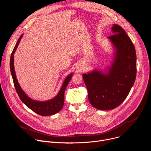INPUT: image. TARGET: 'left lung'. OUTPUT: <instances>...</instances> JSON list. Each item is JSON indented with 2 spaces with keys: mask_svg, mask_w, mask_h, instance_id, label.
I'll list each match as a JSON object with an SVG mask.
<instances>
[{
  "mask_svg": "<svg viewBox=\"0 0 151 151\" xmlns=\"http://www.w3.org/2000/svg\"><path fill=\"white\" fill-rule=\"evenodd\" d=\"M107 37L114 47L111 66L103 72L94 69L82 75L90 103L96 109L111 110L126 99L136 76V54L132 41L118 24L112 27Z\"/></svg>",
  "mask_w": 151,
  "mask_h": 151,
  "instance_id": "left-lung-1",
  "label": "left lung"
}]
</instances>
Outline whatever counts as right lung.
I'll use <instances>...</instances> for the list:
<instances>
[{"instance_id": "obj_1", "label": "right lung", "mask_w": 151, "mask_h": 151, "mask_svg": "<svg viewBox=\"0 0 151 151\" xmlns=\"http://www.w3.org/2000/svg\"><path fill=\"white\" fill-rule=\"evenodd\" d=\"M23 36V34L21 35V36L18 39L17 44L12 51L10 58V70L15 90L20 100L32 111L41 116H45L53 115L60 112L63 108L64 102V91H65L67 86L69 83V81L72 79L73 73H71L67 76V77L65 78L63 83V85L59 92L58 93L57 95L55 96L54 98L49 100L44 101L35 100L30 98L20 87L18 80L17 79L14 65V54L15 52V51L19 44L20 40L21 38H22Z\"/></svg>"}]
</instances>
